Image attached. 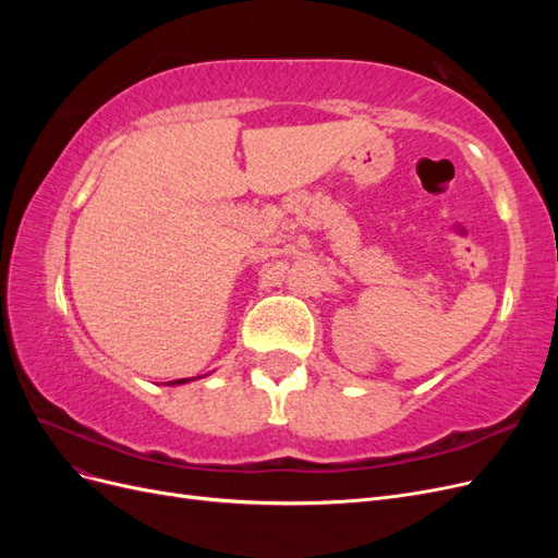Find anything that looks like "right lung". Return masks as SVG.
<instances>
[{
    "mask_svg": "<svg viewBox=\"0 0 558 558\" xmlns=\"http://www.w3.org/2000/svg\"><path fill=\"white\" fill-rule=\"evenodd\" d=\"M193 379H197V377H193ZM189 379H177V381H170V386H177V384H185Z\"/></svg>",
    "mask_w": 558,
    "mask_h": 558,
    "instance_id": "right-lung-1",
    "label": "right lung"
}]
</instances>
